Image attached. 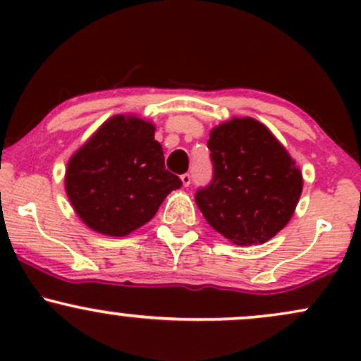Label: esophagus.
Listing matches in <instances>:
<instances>
[{
	"mask_svg": "<svg viewBox=\"0 0 361 361\" xmlns=\"http://www.w3.org/2000/svg\"><path fill=\"white\" fill-rule=\"evenodd\" d=\"M181 183H183V186H190V183H192V175H188V173L181 175Z\"/></svg>",
	"mask_w": 361,
	"mask_h": 361,
	"instance_id": "1",
	"label": "esophagus"
}]
</instances>
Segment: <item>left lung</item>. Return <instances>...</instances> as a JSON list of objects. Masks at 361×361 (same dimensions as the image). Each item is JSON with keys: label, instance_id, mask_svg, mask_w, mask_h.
Segmentation results:
<instances>
[{"label": "left lung", "instance_id": "obj_1", "mask_svg": "<svg viewBox=\"0 0 361 361\" xmlns=\"http://www.w3.org/2000/svg\"><path fill=\"white\" fill-rule=\"evenodd\" d=\"M207 146L214 176L195 193L205 221L239 246L263 244L279 234L302 193V173L287 149L250 117L212 128Z\"/></svg>", "mask_w": 361, "mask_h": 361}]
</instances>
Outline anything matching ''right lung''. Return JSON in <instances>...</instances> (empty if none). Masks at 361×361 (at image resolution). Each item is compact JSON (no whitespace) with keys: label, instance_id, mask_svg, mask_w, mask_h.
Masks as SVG:
<instances>
[{"label":"right lung","instance_id":"1","mask_svg":"<svg viewBox=\"0 0 361 361\" xmlns=\"http://www.w3.org/2000/svg\"><path fill=\"white\" fill-rule=\"evenodd\" d=\"M156 127L134 115H115L71 156L66 192L90 229L123 238L154 217L181 180L164 168Z\"/></svg>","mask_w":361,"mask_h":361}]
</instances>
